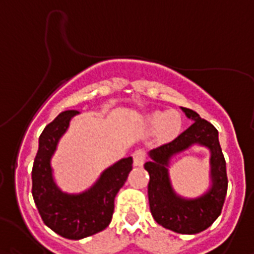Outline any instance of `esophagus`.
<instances>
[{
  "mask_svg": "<svg viewBox=\"0 0 254 254\" xmlns=\"http://www.w3.org/2000/svg\"><path fill=\"white\" fill-rule=\"evenodd\" d=\"M145 161V154L143 151H135L133 153V164L134 166H143Z\"/></svg>",
  "mask_w": 254,
  "mask_h": 254,
  "instance_id": "34e87169",
  "label": "esophagus"
}]
</instances>
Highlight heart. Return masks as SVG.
<instances>
[{"instance_id":"b5f03b06","label":"heart","mask_w":254,"mask_h":254,"mask_svg":"<svg viewBox=\"0 0 254 254\" xmlns=\"http://www.w3.org/2000/svg\"><path fill=\"white\" fill-rule=\"evenodd\" d=\"M145 127L158 130L162 139L171 140L179 135L183 127V118L176 111H152L144 118Z\"/></svg>"}]
</instances>
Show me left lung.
I'll list each match as a JSON object with an SVG mask.
<instances>
[{"label": "left lung", "mask_w": 254, "mask_h": 254, "mask_svg": "<svg viewBox=\"0 0 254 254\" xmlns=\"http://www.w3.org/2000/svg\"><path fill=\"white\" fill-rule=\"evenodd\" d=\"M193 121L176 139L148 152L144 169L149 174L148 199L153 219L162 228L179 234H197L206 230L221 213L226 191V162L219 142V131L193 110L180 107ZM193 146L210 151V185L198 197H183L176 193L169 179L171 161Z\"/></svg>", "instance_id": "obj_1"}]
</instances>
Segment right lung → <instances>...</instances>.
<instances>
[{"instance_id": "1", "label": "right lung", "mask_w": 254, "mask_h": 254, "mask_svg": "<svg viewBox=\"0 0 254 254\" xmlns=\"http://www.w3.org/2000/svg\"><path fill=\"white\" fill-rule=\"evenodd\" d=\"M79 114L66 110L45 127L32 170L33 199L42 220L51 230L72 240L90 237L109 226L115 197L133 169V157L129 156L103 170L85 190L67 193L57 185L51 161L70 121Z\"/></svg>"}]
</instances>
